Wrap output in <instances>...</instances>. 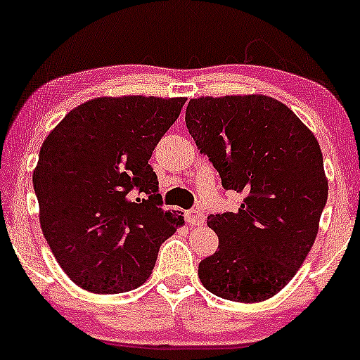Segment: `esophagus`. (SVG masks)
Returning a JSON list of instances; mask_svg holds the SVG:
<instances>
[{
  "label": "esophagus",
  "instance_id": "obj_1",
  "mask_svg": "<svg viewBox=\"0 0 360 360\" xmlns=\"http://www.w3.org/2000/svg\"><path fill=\"white\" fill-rule=\"evenodd\" d=\"M186 220L193 226H203L205 213L201 210H191V212L186 213Z\"/></svg>",
  "mask_w": 360,
  "mask_h": 360
}]
</instances>
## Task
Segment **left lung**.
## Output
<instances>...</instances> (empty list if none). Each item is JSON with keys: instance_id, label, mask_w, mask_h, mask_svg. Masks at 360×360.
I'll return each instance as SVG.
<instances>
[{"instance_id": "1", "label": "left lung", "mask_w": 360, "mask_h": 360, "mask_svg": "<svg viewBox=\"0 0 360 360\" xmlns=\"http://www.w3.org/2000/svg\"><path fill=\"white\" fill-rule=\"evenodd\" d=\"M186 127L223 188L243 194L237 212L208 217L218 249L198 276L220 298L269 300L315 243L328 198L318 140L284 103L264 94L194 98Z\"/></svg>"}]
</instances>
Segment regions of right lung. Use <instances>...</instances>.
<instances>
[{"label": "right lung", "instance_id": "obj_1", "mask_svg": "<svg viewBox=\"0 0 360 360\" xmlns=\"http://www.w3.org/2000/svg\"><path fill=\"white\" fill-rule=\"evenodd\" d=\"M186 98L101 96L65 115L40 147L34 171L45 240L82 289L117 295L150 278L160 243L184 217L160 208L148 164ZM148 194L135 204L129 191Z\"/></svg>", "mask_w": 360, "mask_h": 360}]
</instances>
